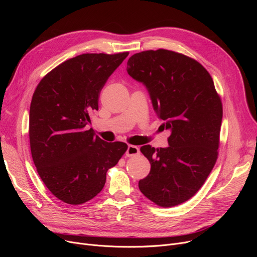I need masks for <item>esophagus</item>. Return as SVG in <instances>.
I'll use <instances>...</instances> for the list:
<instances>
[{"mask_svg": "<svg viewBox=\"0 0 257 257\" xmlns=\"http://www.w3.org/2000/svg\"><path fill=\"white\" fill-rule=\"evenodd\" d=\"M140 154V148L137 146H128L127 148V151H126V156L127 157H132V156H136Z\"/></svg>", "mask_w": 257, "mask_h": 257, "instance_id": "obj_1", "label": "esophagus"}]
</instances>
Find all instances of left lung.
Returning <instances> with one entry per match:
<instances>
[{
  "mask_svg": "<svg viewBox=\"0 0 257 257\" xmlns=\"http://www.w3.org/2000/svg\"><path fill=\"white\" fill-rule=\"evenodd\" d=\"M128 74L143 82L164 128L168 148L146 145L141 152L151 164L139 182L141 192L161 207L190 200L217 163L223 105L205 67L184 54L166 49L132 55Z\"/></svg>",
  "mask_w": 257,
  "mask_h": 257,
  "instance_id": "1",
  "label": "left lung"
}]
</instances>
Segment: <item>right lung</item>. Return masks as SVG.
Listing matches in <instances>:
<instances>
[{
    "mask_svg": "<svg viewBox=\"0 0 257 257\" xmlns=\"http://www.w3.org/2000/svg\"><path fill=\"white\" fill-rule=\"evenodd\" d=\"M128 54H81L49 72L34 90L29 113L33 163L48 190L64 203L80 205L96 197L107 171L127 151V144L104 142L86 126L99 109L107 79Z\"/></svg>",
    "mask_w": 257,
    "mask_h": 257,
    "instance_id": "right-lung-1",
    "label": "right lung"
}]
</instances>
